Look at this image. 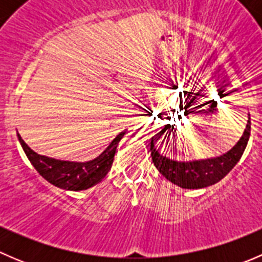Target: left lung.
<instances>
[{"instance_id": "1", "label": "left lung", "mask_w": 262, "mask_h": 262, "mask_svg": "<svg viewBox=\"0 0 262 262\" xmlns=\"http://www.w3.org/2000/svg\"><path fill=\"white\" fill-rule=\"evenodd\" d=\"M166 133L162 144H171V130ZM165 130L158 132L157 134L150 138V157L156 168L162 173L168 181L178 185L182 189H203L210 185L216 184L223 178H226L232 168L237 165L244 155L246 146L248 143L251 133V119L248 114V120L246 128L239 141L234 144L228 152L223 153L216 157L205 158V160H192V161H176L170 157H166L156 147V142L161 141V137ZM173 133V132H172ZM172 152V148H171Z\"/></svg>"}]
</instances>
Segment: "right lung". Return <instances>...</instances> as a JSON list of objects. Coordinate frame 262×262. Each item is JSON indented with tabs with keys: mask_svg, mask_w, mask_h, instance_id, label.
<instances>
[{
	"mask_svg": "<svg viewBox=\"0 0 262 262\" xmlns=\"http://www.w3.org/2000/svg\"><path fill=\"white\" fill-rule=\"evenodd\" d=\"M125 133L126 129L120 132L113 139L112 143L105 148L104 152L100 153L96 158L91 161H84V162L55 160L47 156L38 155L23 141L18 133L17 138L24 152L28 156L29 161L35 167L39 175L43 176L47 181L59 189L80 191V190H86L95 186L107 175L114 161L116 147Z\"/></svg>",
	"mask_w": 262,
	"mask_h": 262,
	"instance_id": "1",
	"label": "right lung"
}]
</instances>
